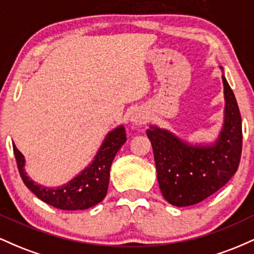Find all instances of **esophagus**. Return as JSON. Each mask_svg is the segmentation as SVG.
Instances as JSON below:
<instances>
[{"label":"esophagus","mask_w":254,"mask_h":254,"mask_svg":"<svg viewBox=\"0 0 254 254\" xmlns=\"http://www.w3.org/2000/svg\"><path fill=\"white\" fill-rule=\"evenodd\" d=\"M131 121H132L133 123L137 125H141V124H144L145 122H147V117H145L144 113L135 112L132 115V117H131Z\"/></svg>","instance_id":"obj_1"}]
</instances>
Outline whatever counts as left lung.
I'll return each mask as SVG.
<instances>
[{"label":"left lung","instance_id":"left-lung-1","mask_svg":"<svg viewBox=\"0 0 254 254\" xmlns=\"http://www.w3.org/2000/svg\"><path fill=\"white\" fill-rule=\"evenodd\" d=\"M224 124L212 145H191L170 131L150 127L157 182L162 196L172 205L190 206L211 196L238 171L243 150L241 115L234 93L222 76Z\"/></svg>","mask_w":254,"mask_h":254}]
</instances>
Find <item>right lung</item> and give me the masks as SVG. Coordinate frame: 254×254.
Here are the masks:
<instances>
[{
	"instance_id": "1",
	"label": "right lung",
	"mask_w": 254,
	"mask_h": 254,
	"mask_svg": "<svg viewBox=\"0 0 254 254\" xmlns=\"http://www.w3.org/2000/svg\"><path fill=\"white\" fill-rule=\"evenodd\" d=\"M127 141L124 127L111 131L105 138L92 165L68 184L57 189L44 188L26 176L24 155L13 144L17 170L22 182L36 196L61 210H84L104 199L109 189L110 168L117 151Z\"/></svg>"
}]
</instances>
